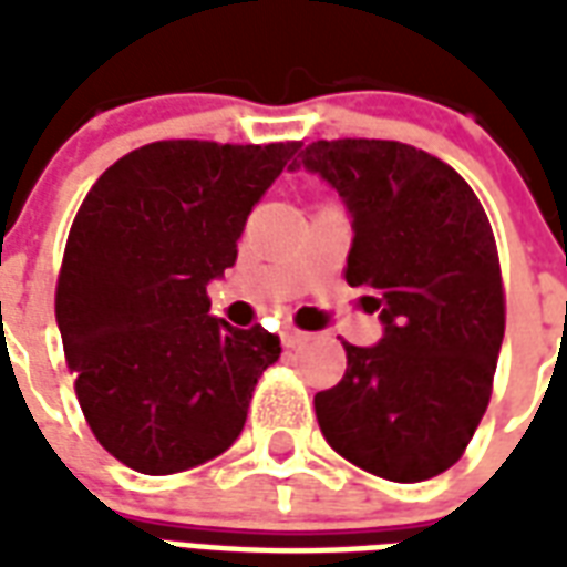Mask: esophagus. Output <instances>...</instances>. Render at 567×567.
<instances>
[{
	"label": "esophagus",
	"instance_id": "esophagus-1",
	"mask_svg": "<svg viewBox=\"0 0 567 567\" xmlns=\"http://www.w3.org/2000/svg\"><path fill=\"white\" fill-rule=\"evenodd\" d=\"M307 340H309L307 331H297V328H285V331H282V343L285 346H300V343H307Z\"/></svg>",
	"mask_w": 567,
	"mask_h": 567
}]
</instances>
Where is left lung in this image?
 I'll return each instance as SVG.
<instances>
[{
	"label": "left lung",
	"mask_w": 567,
	"mask_h": 567,
	"mask_svg": "<svg viewBox=\"0 0 567 567\" xmlns=\"http://www.w3.org/2000/svg\"><path fill=\"white\" fill-rule=\"evenodd\" d=\"M300 163L352 212L346 282L385 324L382 343H343V380L316 394L321 434L382 480H431L474 437L504 340L486 209L450 163L404 142L319 140Z\"/></svg>",
	"instance_id": "obj_1"
}]
</instances>
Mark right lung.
Returning a JSON list of instances; mask_svg holds the SVG:
<instances>
[{
  "instance_id": "obj_1",
  "label": "right lung",
  "mask_w": 567,
  "mask_h": 567,
  "mask_svg": "<svg viewBox=\"0 0 567 567\" xmlns=\"http://www.w3.org/2000/svg\"><path fill=\"white\" fill-rule=\"evenodd\" d=\"M300 142L163 140L87 190L56 276V324L93 437L151 476L234 446L276 333L209 316L206 285Z\"/></svg>"
}]
</instances>
